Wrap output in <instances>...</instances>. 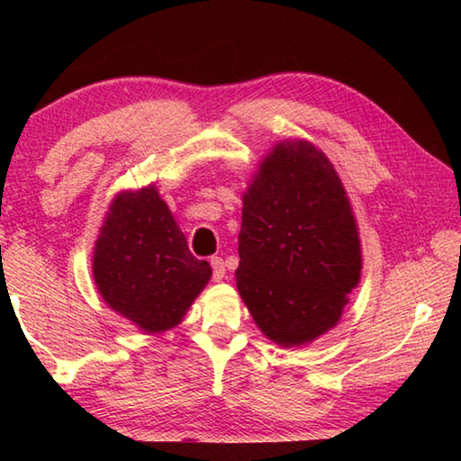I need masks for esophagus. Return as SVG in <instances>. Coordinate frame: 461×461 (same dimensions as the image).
I'll return each mask as SVG.
<instances>
[{
    "label": "esophagus",
    "mask_w": 461,
    "mask_h": 461,
    "mask_svg": "<svg viewBox=\"0 0 461 461\" xmlns=\"http://www.w3.org/2000/svg\"><path fill=\"white\" fill-rule=\"evenodd\" d=\"M212 270H213V280H220L225 276V262L220 258V256H213L212 258Z\"/></svg>",
    "instance_id": "1"
}]
</instances>
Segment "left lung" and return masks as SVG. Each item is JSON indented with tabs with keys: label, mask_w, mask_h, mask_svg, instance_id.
<instances>
[{
	"label": "left lung",
	"mask_w": 461,
	"mask_h": 461,
	"mask_svg": "<svg viewBox=\"0 0 461 461\" xmlns=\"http://www.w3.org/2000/svg\"><path fill=\"white\" fill-rule=\"evenodd\" d=\"M238 291L278 346L313 341L339 321L360 283L362 248L346 189L305 140L267 154L244 193Z\"/></svg>",
	"instance_id": "1"
}]
</instances>
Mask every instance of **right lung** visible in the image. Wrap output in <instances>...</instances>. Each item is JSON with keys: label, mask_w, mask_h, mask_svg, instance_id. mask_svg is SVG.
Returning <instances> with one entry per match:
<instances>
[{"label": "right lung", "mask_w": 461, "mask_h": 461, "mask_svg": "<svg viewBox=\"0 0 461 461\" xmlns=\"http://www.w3.org/2000/svg\"><path fill=\"white\" fill-rule=\"evenodd\" d=\"M104 301L146 333L173 330L212 278L154 185L122 191L109 205L93 249Z\"/></svg>", "instance_id": "right-lung-1"}]
</instances>
